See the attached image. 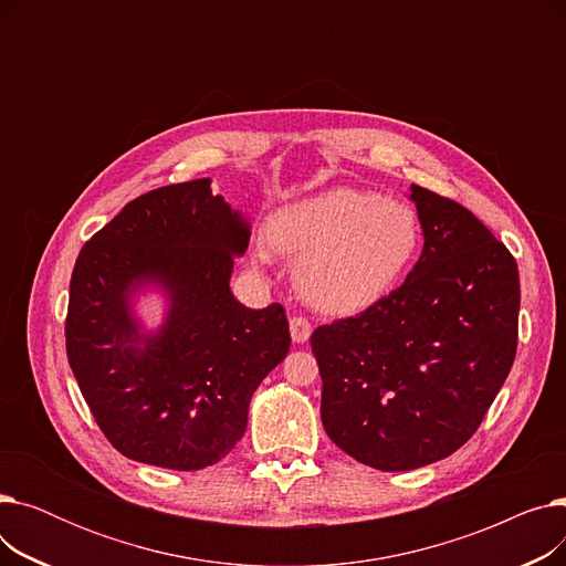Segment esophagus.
Masks as SVG:
<instances>
[{
    "instance_id": "obj_1",
    "label": "esophagus",
    "mask_w": 566,
    "mask_h": 566,
    "mask_svg": "<svg viewBox=\"0 0 566 566\" xmlns=\"http://www.w3.org/2000/svg\"><path fill=\"white\" fill-rule=\"evenodd\" d=\"M289 328H291V339L295 344H305L310 339V335H312V323L307 318H303V316H293L289 321Z\"/></svg>"
}]
</instances>
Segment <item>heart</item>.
Segmentation results:
<instances>
[{"instance_id":"obj_1","label":"heart","mask_w":566,"mask_h":566,"mask_svg":"<svg viewBox=\"0 0 566 566\" xmlns=\"http://www.w3.org/2000/svg\"><path fill=\"white\" fill-rule=\"evenodd\" d=\"M268 241L298 259L295 286L310 305L355 312L397 284L418 250L420 227L401 201L333 188L282 208ZM256 256L268 261V250L259 248Z\"/></svg>"}]
</instances>
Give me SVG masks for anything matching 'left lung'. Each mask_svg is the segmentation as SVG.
Segmentation results:
<instances>
[{
    "label": "left lung",
    "mask_w": 566,
    "mask_h": 566,
    "mask_svg": "<svg viewBox=\"0 0 566 566\" xmlns=\"http://www.w3.org/2000/svg\"><path fill=\"white\" fill-rule=\"evenodd\" d=\"M424 248L365 312L318 325L325 433L348 457L401 472L454 454L482 424L518 342L512 252L461 203L410 186Z\"/></svg>",
    "instance_id": "obj_1"
}]
</instances>
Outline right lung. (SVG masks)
<instances>
[{"label": "right lung", "mask_w": 566, "mask_h": 566, "mask_svg": "<svg viewBox=\"0 0 566 566\" xmlns=\"http://www.w3.org/2000/svg\"><path fill=\"white\" fill-rule=\"evenodd\" d=\"M250 224L211 192V178L165 186L124 206L82 248L66 316L69 365L112 448L124 457L201 470L248 427L259 382L289 353L280 303L250 310L229 289ZM158 283L168 316L139 334L132 295Z\"/></svg>", "instance_id": "right-lung-1"}]
</instances>
